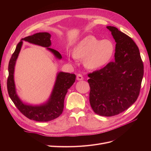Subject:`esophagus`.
Masks as SVG:
<instances>
[{
  "mask_svg": "<svg viewBox=\"0 0 151 151\" xmlns=\"http://www.w3.org/2000/svg\"><path fill=\"white\" fill-rule=\"evenodd\" d=\"M77 79L81 81V80H83V77L82 76L81 74H77Z\"/></svg>",
  "mask_w": 151,
  "mask_h": 151,
  "instance_id": "34e87169",
  "label": "esophagus"
}]
</instances>
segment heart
<instances>
[{
    "label": "heart",
    "mask_w": 151,
    "mask_h": 151,
    "mask_svg": "<svg viewBox=\"0 0 151 151\" xmlns=\"http://www.w3.org/2000/svg\"><path fill=\"white\" fill-rule=\"evenodd\" d=\"M113 51L114 46L110 40H101L93 36H88L76 45L72 55L76 58L84 59V65L93 69L106 63Z\"/></svg>",
    "instance_id": "1"
}]
</instances>
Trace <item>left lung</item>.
Here are the masks:
<instances>
[{
  "mask_svg": "<svg viewBox=\"0 0 151 151\" xmlns=\"http://www.w3.org/2000/svg\"><path fill=\"white\" fill-rule=\"evenodd\" d=\"M116 42L115 60L101 69L88 74L89 103L95 113L118 115L138 98L144 76L139 50L130 36L115 27L107 26Z\"/></svg>",
  "mask_w": 151,
  "mask_h": 151,
  "instance_id": "left-lung-1",
  "label": "left lung"
}]
</instances>
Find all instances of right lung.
Listing matches in <instances>:
<instances>
[{
  "label": "right lung",
  "mask_w": 151,
  "mask_h": 151,
  "mask_svg": "<svg viewBox=\"0 0 151 151\" xmlns=\"http://www.w3.org/2000/svg\"><path fill=\"white\" fill-rule=\"evenodd\" d=\"M50 37H51L50 34L45 32V33H36L33 35L22 38L21 42L17 45L15 51L11 57L8 66L9 76L7 81V87L9 97L22 115L30 120L37 122L51 121L61 115L64 106L63 103H64L65 96L68 89L74 83L76 77L74 74L65 72L59 73L50 99L48 103L41 106H33L26 105L22 103L17 97L16 93L13 74L16 59L22 44V41L24 40L40 46L47 47L57 58H61L62 55L60 53L55 50L49 48L51 45Z\"/></svg>",
  "instance_id": "1"
}]
</instances>
